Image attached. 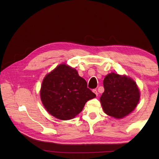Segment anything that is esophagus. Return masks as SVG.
<instances>
[{"label":"esophagus","mask_w":159,"mask_h":159,"mask_svg":"<svg viewBox=\"0 0 159 159\" xmlns=\"http://www.w3.org/2000/svg\"><path fill=\"white\" fill-rule=\"evenodd\" d=\"M93 92L95 94V95L98 96V91H97V90L96 89H94V90H93Z\"/></svg>","instance_id":"esophagus-1"}]
</instances>
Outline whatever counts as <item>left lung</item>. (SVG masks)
Wrapping results in <instances>:
<instances>
[{"label": "left lung", "mask_w": 159, "mask_h": 159, "mask_svg": "<svg viewBox=\"0 0 159 159\" xmlns=\"http://www.w3.org/2000/svg\"><path fill=\"white\" fill-rule=\"evenodd\" d=\"M104 92L100 98L104 111L110 116L121 118L138 105L139 91L135 82L126 76L111 73L104 78Z\"/></svg>", "instance_id": "left-lung-1"}]
</instances>
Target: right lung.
Masks as SVG:
<instances>
[{
    "label": "right lung",
    "mask_w": 159,
    "mask_h": 159,
    "mask_svg": "<svg viewBox=\"0 0 159 159\" xmlns=\"http://www.w3.org/2000/svg\"><path fill=\"white\" fill-rule=\"evenodd\" d=\"M96 95L76 69L60 64L43 80L41 99L45 109L54 117L69 120L82 111L85 104Z\"/></svg>",
    "instance_id": "1"
}]
</instances>
